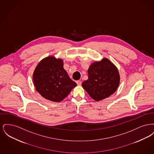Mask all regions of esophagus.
<instances>
[{"label": "esophagus", "instance_id": "obj_1", "mask_svg": "<svg viewBox=\"0 0 154 154\" xmlns=\"http://www.w3.org/2000/svg\"><path fill=\"white\" fill-rule=\"evenodd\" d=\"M76 83H77V84L78 85H81L82 82H81V81L79 80L77 81H76Z\"/></svg>", "mask_w": 154, "mask_h": 154}]
</instances>
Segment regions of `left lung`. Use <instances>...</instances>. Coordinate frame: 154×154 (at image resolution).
<instances>
[{
  "label": "left lung",
  "instance_id": "8db88e82",
  "mask_svg": "<svg viewBox=\"0 0 154 154\" xmlns=\"http://www.w3.org/2000/svg\"><path fill=\"white\" fill-rule=\"evenodd\" d=\"M88 74V80L82 83V86L96 101L109 97L119 87L120 75L117 67L106 58L92 63Z\"/></svg>",
  "mask_w": 154,
  "mask_h": 154
}]
</instances>
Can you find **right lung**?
<instances>
[{
	"instance_id": "obj_1",
	"label": "right lung",
	"mask_w": 154,
	"mask_h": 154,
	"mask_svg": "<svg viewBox=\"0 0 154 154\" xmlns=\"http://www.w3.org/2000/svg\"><path fill=\"white\" fill-rule=\"evenodd\" d=\"M36 90L45 99L54 102L63 100L77 84L63 68L62 59L49 56L43 59L33 74Z\"/></svg>"
}]
</instances>
